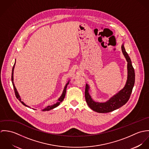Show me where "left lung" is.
I'll return each instance as SVG.
<instances>
[{"label": "left lung", "mask_w": 149, "mask_h": 149, "mask_svg": "<svg viewBox=\"0 0 149 149\" xmlns=\"http://www.w3.org/2000/svg\"><path fill=\"white\" fill-rule=\"evenodd\" d=\"M122 52L127 61V80L125 86L117 94L112 97L106 103L94 102L89 94V86L85 85V97L88 106L92 110L99 113H107L113 111L125 105L129 100L135 83V71L131 61L125 50L124 45L122 46Z\"/></svg>", "instance_id": "8db88e82"}]
</instances>
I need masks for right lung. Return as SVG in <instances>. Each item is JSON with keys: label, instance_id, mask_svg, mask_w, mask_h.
Wrapping results in <instances>:
<instances>
[{"label": "right lung", "instance_id": "obj_1", "mask_svg": "<svg viewBox=\"0 0 149 149\" xmlns=\"http://www.w3.org/2000/svg\"><path fill=\"white\" fill-rule=\"evenodd\" d=\"M15 64H14L13 67V69H12V75H11V80H12L13 85V86H14V89L15 94L16 97H17L19 101H21V102L22 103L23 105L27 106L26 105H25V104H24L23 102H21V97H20L19 94H18V92H17V89H16V88H15V85H14V82H13V80H14V79H13V73H14V67H15ZM68 84H69V82L66 84V85H65V88H64V91H63V94H62V95L60 96V97L58 99L57 103H56V104H53V105H52V106H49L46 107L45 108H44V109H43V111H49V110L52 109H53V108L57 107L58 106H59V104H60V103H61V102L63 101V100H64V99L65 98V94H66V87H67V85H68Z\"/></svg>", "mask_w": 149, "mask_h": 149}]
</instances>
